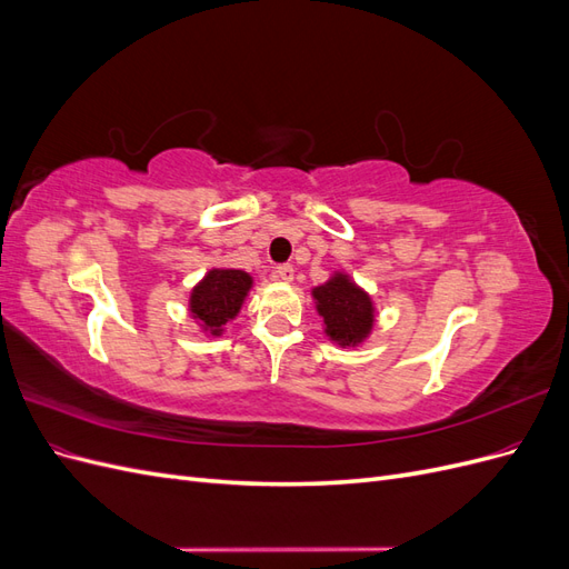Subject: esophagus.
I'll use <instances>...</instances> for the list:
<instances>
[{"instance_id":"34e87169","label":"esophagus","mask_w":569,"mask_h":569,"mask_svg":"<svg viewBox=\"0 0 569 569\" xmlns=\"http://www.w3.org/2000/svg\"><path fill=\"white\" fill-rule=\"evenodd\" d=\"M274 278L282 280V282H291V280H295V268H291L289 263L278 266V270H274Z\"/></svg>"}]
</instances>
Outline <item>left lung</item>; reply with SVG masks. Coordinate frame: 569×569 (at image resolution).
Wrapping results in <instances>:
<instances>
[{
	"instance_id": "1",
	"label": "left lung",
	"mask_w": 569,
	"mask_h": 569,
	"mask_svg": "<svg viewBox=\"0 0 569 569\" xmlns=\"http://www.w3.org/2000/svg\"><path fill=\"white\" fill-rule=\"evenodd\" d=\"M322 332L339 349H358L368 341L377 322L372 297L349 272L335 270L327 282L311 289Z\"/></svg>"
}]
</instances>
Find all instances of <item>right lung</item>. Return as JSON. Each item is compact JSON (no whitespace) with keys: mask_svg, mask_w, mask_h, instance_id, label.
I'll list each match as a JSON object with an SVG mask.
<instances>
[{"mask_svg":"<svg viewBox=\"0 0 569 569\" xmlns=\"http://www.w3.org/2000/svg\"><path fill=\"white\" fill-rule=\"evenodd\" d=\"M253 278L247 270L211 268L189 291V316L206 337H222L249 297Z\"/></svg>","mask_w":569,"mask_h":569,"instance_id":"obj_1","label":"right lung"}]
</instances>
